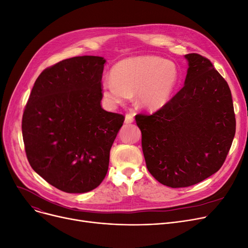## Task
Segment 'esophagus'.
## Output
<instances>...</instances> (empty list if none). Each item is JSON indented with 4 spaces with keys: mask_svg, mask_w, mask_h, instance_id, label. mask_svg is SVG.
<instances>
[{
    "mask_svg": "<svg viewBox=\"0 0 248 248\" xmlns=\"http://www.w3.org/2000/svg\"><path fill=\"white\" fill-rule=\"evenodd\" d=\"M133 121H134V119H133V115H132V114H127V115L125 116V120H124L125 124L132 123Z\"/></svg>",
    "mask_w": 248,
    "mask_h": 248,
    "instance_id": "esophagus-1",
    "label": "esophagus"
}]
</instances>
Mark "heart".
Here are the masks:
<instances>
[{"mask_svg":"<svg viewBox=\"0 0 248 248\" xmlns=\"http://www.w3.org/2000/svg\"><path fill=\"white\" fill-rule=\"evenodd\" d=\"M112 78H105L101 85L104 101L117 107L135 95L140 108L156 111L166 106L176 88L180 70L171 61L155 55L127 58L111 70Z\"/></svg>","mask_w":248,"mask_h":248,"instance_id":"obj_1","label":"heart"}]
</instances>
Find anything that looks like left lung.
Masks as SVG:
<instances>
[{
	"label": "left lung",
	"mask_w": 248,
	"mask_h": 248,
	"mask_svg": "<svg viewBox=\"0 0 248 248\" xmlns=\"http://www.w3.org/2000/svg\"><path fill=\"white\" fill-rule=\"evenodd\" d=\"M185 58L182 90L155 113L135 116L147 170L170 187L196 185L218 171L236 128L227 81L204 56Z\"/></svg>",
	"instance_id": "1"
}]
</instances>
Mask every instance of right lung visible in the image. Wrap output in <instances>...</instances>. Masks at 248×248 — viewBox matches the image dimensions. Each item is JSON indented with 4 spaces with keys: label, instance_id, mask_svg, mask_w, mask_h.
Here are the masks:
<instances>
[{
    "label": "right lung",
    "instance_id": "right-lung-1",
    "mask_svg": "<svg viewBox=\"0 0 248 248\" xmlns=\"http://www.w3.org/2000/svg\"><path fill=\"white\" fill-rule=\"evenodd\" d=\"M106 60L76 56L37 78L22 119L31 168L65 193L96 188L108 171L110 149L124 116L105 111L101 80Z\"/></svg>",
    "mask_w": 248,
    "mask_h": 248
}]
</instances>
